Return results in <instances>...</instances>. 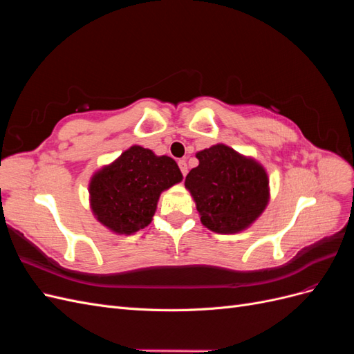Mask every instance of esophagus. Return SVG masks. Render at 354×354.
Instances as JSON below:
<instances>
[{
  "label": "esophagus",
  "mask_w": 354,
  "mask_h": 354,
  "mask_svg": "<svg viewBox=\"0 0 354 354\" xmlns=\"http://www.w3.org/2000/svg\"><path fill=\"white\" fill-rule=\"evenodd\" d=\"M178 167H180V169H181V174L186 176V174H187V164H186V160L180 159V160H178Z\"/></svg>",
  "instance_id": "esophagus-1"
}]
</instances>
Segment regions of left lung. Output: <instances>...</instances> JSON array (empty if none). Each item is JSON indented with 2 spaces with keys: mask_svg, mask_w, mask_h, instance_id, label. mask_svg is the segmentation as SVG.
<instances>
[{
  "mask_svg": "<svg viewBox=\"0 0 354 354\" xmlns=\"http://www.w3.org/2000/svg\"><path fill=\"white\" fill-rule=\"evenodd\" d=\"M196 158L199 165L190 169L185 186L203 226L221 234L252 226L270 201L266 168L223 143L199 151Z\"/></svg>",
  "mask_w": 354,
  "mask_h": 354,
  "instance_id": "8db88e82",
  "label": "left lung"
}]
</instances>
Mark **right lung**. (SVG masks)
<instances>
[{"instance_id": "right-lung-1", "label": "right lung", "mask_w": 354, "mask_h": 354, "mask_svg": "<svg viewBox=\"0 0 354 354\" xmlns=\"http://www.w3.org/2000/svg\"><path fill=\"white\" fill-rule=\"evenodd\" d=\"M181 180L183 174L173 158L133 145L91 176V212L108 230L134 234L151 224L160 194Z\"/></svg>"}]
</instances>
